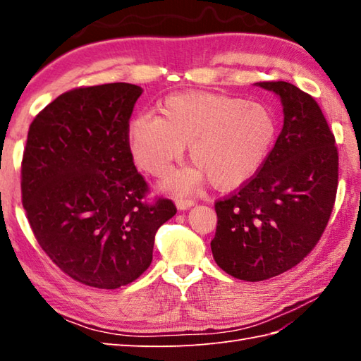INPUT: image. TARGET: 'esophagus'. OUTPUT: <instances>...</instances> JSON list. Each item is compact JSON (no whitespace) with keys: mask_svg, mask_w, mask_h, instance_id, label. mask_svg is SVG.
I'll list each match as a JSON object with an SVG mask.
<instances>
[{"mask_svg":"<svg viewBox=\"0 0 361 361\" xmlns=\"http://www.w3.org/2000/svg\"><path fill=\"white\" fill-rule=\"evenodd\" d=\"M194 200H190V198H180V200H176V208L180 211H185L189 209L190 206H194Z\"/></svg>","mask_w":361,"mask_h":361,"instance_id":"34e87169","label":"esophagus"}]
</instances>
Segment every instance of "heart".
Wrapping results in <instances>:
<instances>
[{"label": "heart", "instance_id": "b5f03b06", "mask_svg": "<svg viewBox=\"0 0 361 361\" xmlns=\"http://www.w3.org/2000/svg\"><path fill=\"white\" fill-rule=\"evenodd\" d=\"M158 110L161 118L140 114L128 122L127 145L141 171L164 176L189 144L195 166L176 173L171 189H189L204 176L220 190L239 188L264 167L278 140V116L264 102L190 91L164 97Z\"/></svg>", "mask_w": 361, "mask_h": 361}]
</instances>
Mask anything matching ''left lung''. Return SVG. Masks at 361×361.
I'll use <instances>...</instances> for the list:
<instances>
[{"instance_id":"8db88e82","label":"left lung","mask_w":361,"mask_h":361,"mask_svg":"<svg viewBox=\"0 0 361 361\" xmlns=\"http://www.w3.org/2000/svg\"><path fill=\"white\" fill-rule=\"evenodd\" d=\"M281 97L283 127L264 167L216 202L217 265L257 282L298 265L323 235L338 188V150L319 105L288 82H259Z\"/></svg>"}]
</instances>
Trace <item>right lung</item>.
<instances>
[{"mask_svg":"<svg viewBox=\"0 0 361 361\" xmlns=\"http://www.w3.org/2000/svg\"><path fill=\"white\" fill-rule=\"evenodd\" d=\"M142 88L82 87L60 94L29 127L21 200L35 239L60 270L96 288H119L152 264L158 228L176 214L145 202L127 127Z\"/></svg>","mask_w":361,"mask_h":361,"instance_id":"obj_1","label":"right lung"}]
</instances>
